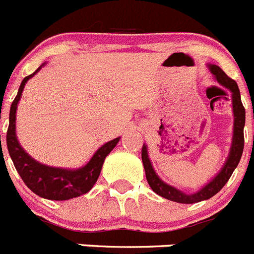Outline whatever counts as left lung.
<instances>
[{
    "label": "left lung",
    "instance_id": "8db88e82",
    "mask_svg": "<svg viewBox=\"0 0 254 254\" xmlns=\"http://www.w3.org/2000/svg\"><path fill=\"white\" fill-rule=\"evenodd\" d=\"M208 68L212 72L213 77L220 86L226 87L232 94V110H233V136H232L231 149H229L228 156H227L226 163L223 167L220 168L219 172L213 177L205 186H203L199 190L194 193H186L181 189L175 188L170 184L165 183L159 178L154 170L153 164L150 162L148 154V146L144 144L141 149V160H143L144 169H145L146 181H148L150 188L155 191L158 195L173 200L177 203H183V204H193V203L202 202L207 199L212 198L213 195L218 193L220 189L226 186L227 182L229 181L231 175L233 174L234 169L238 165L241 160L242 153H243V146H245V135H243V129L246 124V110L243 108V104L241 100V92H239L238 85L234 80L228 77L222 68L213 64H208Z\"/></svg>",
    "mask_w": 254,
    "mask_h": 254
}]
</instances>
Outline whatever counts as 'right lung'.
I'll list each match as a JSON object with an SVG mask.
<instances>
[{
	"instance_id": "obj_1",
	"label": "right lung",
	"mask_w": 254,
	"mask_h": 254,
	"mask_svg": "<svg viewBox=\"0 0 254 254\" xmlns=\"http://www.w3.org/2000/svg\"><path fill=\"white\" fill-rule=\"evenodd\" d=\"M44 63L34 73H31L22 80L18 89L17 95L9 109V124L6 135L7 149L9 156L12 159L13 165L22 178L23 183L37 194L39 196L50 200H67V199L76 198V196L86 194L91 190L100 175L104 160L119 143V138L108 141L103 146L95 151L91 159L77 169H67V168L50 167L37 162L25 149L20 145L16 135V113H17V104L22 96L25 85L31 77H34L40 70L45 66Z\"/></svg>"
}]
</instances>
